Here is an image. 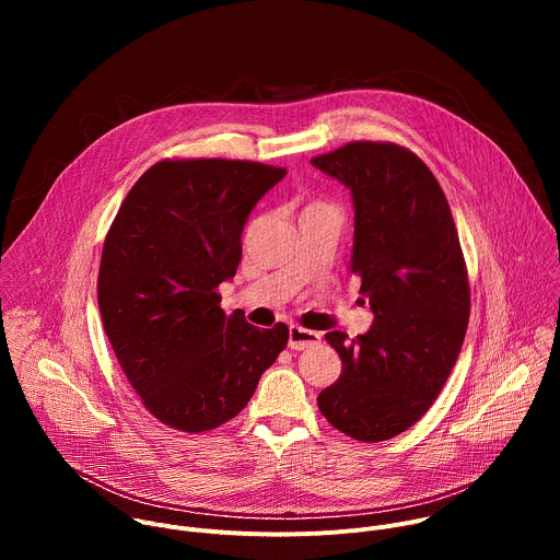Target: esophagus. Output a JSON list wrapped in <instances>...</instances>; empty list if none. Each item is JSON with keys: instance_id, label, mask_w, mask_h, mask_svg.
I'll use <instances>...</instances> for the list:
<instances>
[{"instance_id": "1", "label": "esophagus", "mask_w": 560, "mask_h": 560, "mask_svg": "<svg viewBox=\"0 0 560 560\" xmlns=\"http://www.w3.org/2000/svg\"><path fill=\"white\" fill-rule=\"evenodd\" d=\"M322 343V335L314 332V330H305L301 326H290V339L288 346L290 350H307Z\"/></svg>"}]
</instances>
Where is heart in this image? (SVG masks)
<instances>
[{
	"mask_svg": "<svg viewBox=\"0 0 560 560\" xmlns=\"http://www.w3.org/2000/svg\"><path fill=\"white\" fill-rule=\"evenodd\" d=\"M312 206H328V203H322V201H316V203H310L307 208H312Z\"/></svg>",
	"mask_w": 560,
	"mask_h": 560,
	"instance_id": "b5f03b06",
	"label": "heart"
}]
</instances>
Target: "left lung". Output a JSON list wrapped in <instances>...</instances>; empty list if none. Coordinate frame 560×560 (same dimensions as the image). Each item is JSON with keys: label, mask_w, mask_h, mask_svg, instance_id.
<instances>
[{"label": "left lung", "mask_w": 560, "mask_h": 560, "mask_svg": "<svg viewBox=\"0 0 560 560\" xmlns=\"http://www.w3.org/2000/svg\"><path fill=\"white\" fill-rule=\"evenodd\" d=\"M354 199L352 272L374 324L348 341L328 332L341 376L318 394L343 434L378 443L412 428L436 401L465 339L469 281L450 203L432 171L392 141H350L312 156Z\"/></svg>", "instance_id": "left-lung-1"}]
</instances>
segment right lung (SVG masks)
<instances>
[{
	"label": "right lung",
	"instance_id": "obj_1",
	"mask_svg": "<svg viewBox=\"0 0 560 560\" xmlns=\"http://www.w3.org/2000/svg\"><path fill=\"white\" fill-rule=\"evenodd\" d=\"M285 168L242 159H162L126 195L106 234L97 301L115 357L143 408L179 432L242 412L290 330L221 310L255 203Z\"/></svg>",
	"mask_w": 560,
	"mask_h": 560
}]
</instances>
